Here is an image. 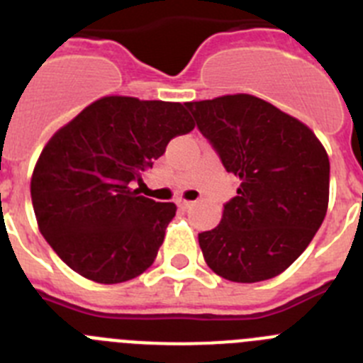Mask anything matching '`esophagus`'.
Returning a JSON list of instances; mask_svg holds the SVG:
<instances>
[{"instance_id":"obj_1","label":"esophagus","mask_w":363,"mask_h":363,"mask_svg":"<svg viewBox=\"0 0 363 363\" xmlns=\"http://www.w3.org/2000/svg\"><path fill=\"white\" fill-rule=\"evenodd\" d=\"M192 201H185V199H178V207L182 208V211H187V208L192 207Z\"/></svg>"}]
</instances>
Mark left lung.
Segmentation results:
<instances>
[{"label":"left lung","instance_id":"obj_1","mask_svg":"<svg viewBox=\"0 0 363 363\" xmlns=\"http://www.w3.org/2000/svg\"><path fill=\"white\" fill-rule=\"evenodd\" d=\"M185 106L223 167L241 179L221 223L198 235L205 262L232 282L282 274L325 218L328 152L308 125L252 95Z\"/></svg>","mask_w":363,"mask_h":363}]
</instances>
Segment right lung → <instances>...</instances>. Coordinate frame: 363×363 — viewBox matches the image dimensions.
<instances>
[{"label": "right lung", "instance_id": "obj_1", "mask_svg": "<svg viewBox=\"0 0 363 363\" xmlns=\"http://www.w3.org/2000/svg\"><path fill=\"white\" fill-rule=\"evenodd\" d=\"M192 129L179 102L104 97L50 138L30 194L39 230L73 272L116 284L155 262L176 205L133 187L174 136Z\"/></svg>", "mask_w": 363, "mask_h": 363}]
</instances>
